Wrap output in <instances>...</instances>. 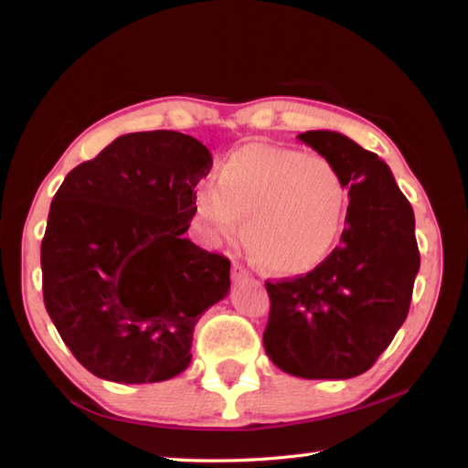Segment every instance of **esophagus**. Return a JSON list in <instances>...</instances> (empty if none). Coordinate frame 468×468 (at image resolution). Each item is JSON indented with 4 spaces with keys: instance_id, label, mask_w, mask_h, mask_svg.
I'll return each mask as SVG.
<instances>
[{
    "instance_id": "34e87169",
    "label": "esophagus",
    "mask_w": 468,
    "mask_h": 468,
    "mask_svg": "<svg viewBox=\"0 0 468 468\" xmlns=\"http://www.w3.org/2000/svg\"><path fill=\"white\" fill-rule=\"evenodd\" d=\"M231 279L237 282V281H248V279H251V274H250V271H245V268L241 266V264H233V268H231Z\"/></svg>"
}]
</instances>
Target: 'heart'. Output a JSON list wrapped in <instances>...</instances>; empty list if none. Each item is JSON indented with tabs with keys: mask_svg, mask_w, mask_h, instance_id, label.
<instances>
[{
	"mask_svg": "<svg viewBox=\"0 0 468 468\" xmlns=\"http://www.w3.org/2000/svg\"><path fill=\"white\" fill-rule=\"evenodd\" d=\"M346 186L336 165L318 153L262 144L239 146L217 169V186L194 194L196 227L206 241L243 239L266 268L281 276L312 272L340 237Z\"/></svg>",
	"mask_w": 468,
	"mask_h": 468,
	"instance_id": "1",
	"label": "heart"
}]
</instances>
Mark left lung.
I'll use <instances>...</instances> for the list:
<instances>
[{
	"instance_id": "left-lung-1",
	"label": "left lung",
	"mask_w": 468,
	"mask_h": 468,
	"mask_svg": "<svg viewBox=\"0 0 468 468\" xmlns=\"http://www.w3.org/2000/svg\"><path fill=\"white\" fill-rule=\"evenodd\" d=\"M336 165L348 189L340 243L312 272L266 282V355L305 379L367 371L407 320L419 250L415 215L378 154L330 130L297 136Z\"/></svg>"
}]
</instances>
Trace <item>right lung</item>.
Returning <instances> with one entry per match:
<instances>
[{"label":"right lung","mask_w":468,"mask_h":468,"mask_svg":"<svg viewBox=\"0 0 468 468\" xmlns=\"http://www.w3.org/2000/svg\"><path fill=\"white\" fill-rule=\"evenodd\" d=\"M210 167V150L186 133H125L55 194L41 243L45 307L97 378L179 376L197 320L231 289V262L184 237Z\"/></svg>","instance_id":"1"}]
</instances>
